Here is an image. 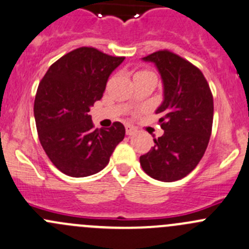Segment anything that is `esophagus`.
Returning a JSON list of instances; mask_svg holds the SVG:
<instances>
[{
    "label": "esophagus",
    "instance_id": "obj_1",
    "mask_svg": "<svg viewBox=\"0 0 249 249\" xmlns=\"http://www.w3.org/2000/svg\"><path fill=\"white\" fill-rule=\"evenodd\" d=\"M125 133H127V135L135 134V133H137V128L133 127V125L127 124V125H125Z\"/></svg>",
    "mask_w": 249,
    "mask_h": 249
}]
</instances>
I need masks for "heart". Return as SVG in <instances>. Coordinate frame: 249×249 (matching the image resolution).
<instances>
[{
	"mask_svg": "<svg viewBox=\"0 0 249 249\" xmlns=\"http://www.w3.org/2000/svg\"><path fill=\"white\" fill-rule=\"evenodd\" d=\"M145 73H152L151 71H139V72L135 73V76L137 75H145Z\"/></svg>",
	"mask_w": 249,
	"mask_h": 249,
	"instance_id": "obj_1",
	"label": "heart"
}]
</instances>
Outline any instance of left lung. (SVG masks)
Wrapping results in <instances>:
<instances>
[{
    "label": "left lung",
    "mask_w": 249,
    "mask_h": 249,
    "mask_svg": "<svg viewBox=\"0 0 249 249\" xmlns=\"http://www.w3.org/2000/svg\"><path fill=\"white\" fill-rule=\"evenodd\" d=\"M154 63L163 85L157 107L163 135L140 156V166L151 178L176 181L195 169L205 155L213 124V95L203 73L181 56L159 51L142 58Z\"/></svg>",
    "instance_id": "8db88e82"
}]
</instances>
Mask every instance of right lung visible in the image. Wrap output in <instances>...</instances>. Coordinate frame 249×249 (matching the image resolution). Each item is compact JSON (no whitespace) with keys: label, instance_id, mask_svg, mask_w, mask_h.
Listing matches in <instances>:
<instances>
[{"label":"right lung","instance_id":"right-lung-1","mask_svg":"<svg viewBox=\"0 0 249 249\" xmlns=\"http://www.w3.org/2000/svg\"><path fill=\"white\" fill-rule=\"evenodd\" d=\"M124 60L81 47L52 64L40 82L34 104L38 139L52 163L66 176L82 178L100 172L124 140L121 122L95 129L88 115Z\"/></svg>","mask_w":249,"mask_h":249}]
</instances>
